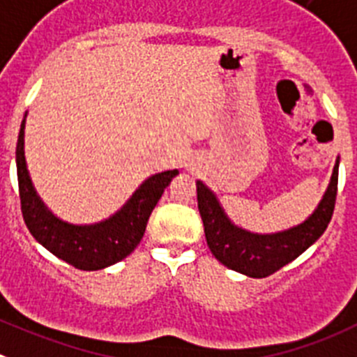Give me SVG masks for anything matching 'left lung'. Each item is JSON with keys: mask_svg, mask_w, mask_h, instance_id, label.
Instances as JSON below:
<instances>
[{"mask_svg": "<svg viewBox=\"0 0 357 357\" xmlns=\"http://www.w3.org/2000/svg\"><path fill=\"white\" fill-rule=\"evenodd\" d=\"M338 165L340 158H336L329 185L313 213L297 226L275 233H255L236 226L215 192L197 179V206L211 255L227 268L247 278H266L294 261L322 236L331 222L338 188Z\"/></svg>", "mask_w": 357, "mask_h": 357, "instance_id": "1", "label": "left lung"}]
</instances>
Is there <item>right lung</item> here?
<instances>
[{
	"mask_svg": "<svg viewBox=\"0 0 357 357\" xmlns=\"http://www.w3.org/2000/svg\"><path fill=\"white\" fill-rule=\"evenodd\" d=\"M26 115L22 117L19 130L15 165L22 217L33 238L46 247L51 255L79 271H101L131 255L146 233L151 211L155 210L156 202L179 172L174 169L149 176L123 206L99 222H67L47 208L30 178L24 156Z\"/></svg>",
	"mask_w": 357,
	"mask_h": 357,
	"instance_id": "1",
	"label": "right lung"
}]
</instances>
